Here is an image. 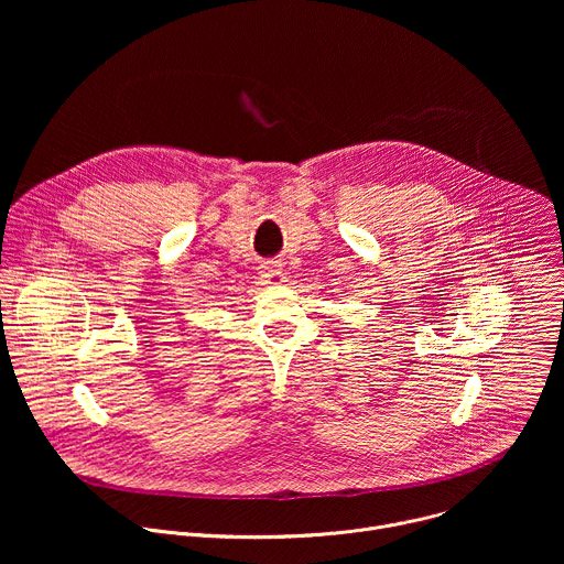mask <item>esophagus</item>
<instances>
[{
  "mask_svg": "<svg viewBox=\"0 0 564 564\" xmlns=\"http://www.w3.org/2000/svg\"><path fill=\"white\" fill-rule=\"evenodd\" d=\"M285 279L288 276H285V272L281 270V265L276 261H270L261 268V281L268 283V285H281V283H285Z\"/></svg>",
  "mask_w": 564,
  "mask_h": 564,
  "instance_id": "1",
  "label": "esophagus"
}]
</instances>
